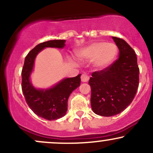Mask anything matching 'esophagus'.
Masks as SVG:
<instances>
[{
    "mask_svg": "<svg viewBox=\"0 0 153 153\" xmlns=\"http://www.w3.org/2000/svg\"><path fill=\"white\" fill-rule=\"evenodd\" d=\"M89 80V76L85 73H83L81 75V81L82 82H88Z\"/></svg>",
    "mask_w": 153,
    "mask_h": 153,
    "instance_id": "34e87169",
    "label": "esophagus"
}]
</instances>
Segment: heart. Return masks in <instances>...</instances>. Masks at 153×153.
I'll return each instance as SVG.
<instances>
[{"mask_svg":"<svg viewBox=\"0 0 153 153\" xmlns=\"http://www.w3.org/2000/svg\"><path fill=\"white\" fill-rule=\"evenodd\" d=\"M118 48L115 44L106 42H96L80 49L77 56L81 59L94 61V65L99 69L109 67L117 58Z\"/></svg>","mask_w":153,"mask_h":153,"instance_id":"heart-1","label":"heart"}]
</instances>
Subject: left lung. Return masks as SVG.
Wrapping results in <instances>:
<instances>
[{
    "label": "left lung",
    "mask_w": 153,
    "mask_h": 153,
    "mask_svg": "<svg viewBox=\"0 0 153 153\" xmlns=\"http://www.w3.org/2000/svg\"><path fill=\"white\" fill-rule=\"evenodd\" d=\"M112 39L119 48V58L108 68L94 72L88 82L91 108L102 117L123 111L133 101L139 86L140 69L135 52L122 39Z\"/></svg>",
    "instance_id": "left-lung-1"
}]
</instances>
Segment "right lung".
Segmentation results:
<instances>
[{"mask_svg": "<svg viewBox=\"0 0 153 153\" xmlns=\"http://www.w3.org/2000/svg\"><path fill=\"white\" fill-rule=\"evenodd\" d=\"M65 40H50L36 45L26 55L22 71V88L26 101L34 114L49 121L56 120L66 114L68 100L75 89L80 86V75L65 78L52 88L37 89L30 81L34 60L39 52L46 47L62 49Z\"/></svg>", "mask_w": 153, "mask_h": 153, "instance_id": "add662e5", "label": "right lung"}]
</instances>
